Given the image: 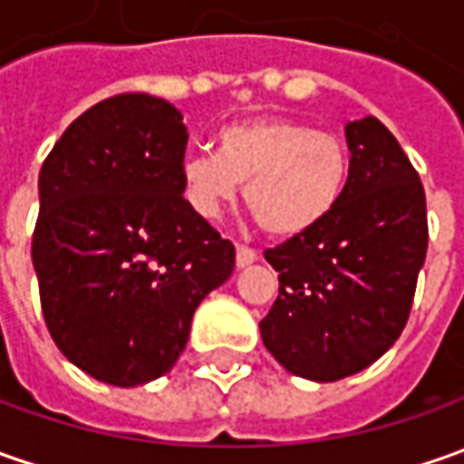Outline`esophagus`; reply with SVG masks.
Listing matches in <instances>:
<instances>
[{
  "label": "esophagus",
  "mask_w": 464,
  "mask_h": 464,
  "mask_svg": "<svg viewBox=\"0 0 464 464\" xmlns=\"http://www.w3.org/2000/svg\"><path fill=\"white\" fill-rule=\"evenodd\" d=\"M256 259H259V251H254V248L248 246L236 248V266H248V264H254Z\"/></svg>",
  "instance_id": "34e87169"
}]
</instances>
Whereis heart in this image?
Wrapping results in <instances>:
<instances>
[{
    "mask_svg": "<svg viewBox=\"0 0 464 464\" xmlns=\"http://www.w3.org/2000/svg\"><path fill=\"white\" fill-rule=\"evenodd\" d=\"M349 174L343 143L282 118L233 122L218 133L216 153H187L182 189L189 208L218 218L244 187V200L264 231L293 238L324 223Z\"/></svg>",
    "mask_w": 464,
    "mask_h": 464,
    "instance_id": "b5f03b06",
    "label": "heart"
}]
</instances>
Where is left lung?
<instances>
[{
  "instance_id": "1",
  "label": "left lung",
  "mask_w": 464,
  "mask_h": 464,
  "mask_svg": "<svg viewBox=\"0 0 464 464\" xmlns=\"http://www.w3.org/2000/svg\"><path fill=\"white\" fill-rule=\"evenodd\" d=\"M349 177L324 223L266 248L280 295L259 324L287 372L315 382L354 375L406 328L429 226L419 171L391 130L346 122Z\"/></svg>"
}]
</instances>
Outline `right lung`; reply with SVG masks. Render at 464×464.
Returning a JSON list of instances; mask_svg holds the SVG:
<instances>
[{"label":"right lung","instance_id":"add662e5","mask_svg":"<svg viewBox=\"0 0 464 464\" xmlns=\"http://www.w3.org/2000/svg\"><path fill=\"white\" fill-rule=\"evenodd\" d=\"M182 112L118 94L63 130L38 177L33 266L45 326L94 380L167 375L192 315L231 277L236 248L184 200Z\"/></svg>","mask_w":464,"mask_h":464}]
</instances>
